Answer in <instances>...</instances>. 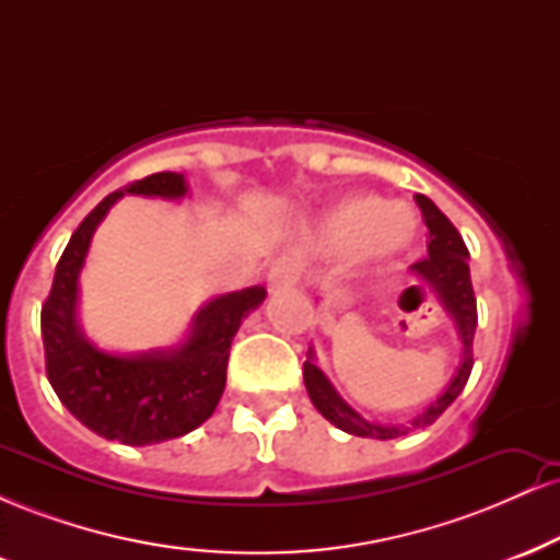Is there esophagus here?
Masks as SVG:
<instances>
[{"label": "esophagus", "mask_w": 560, "mask_h": 560, "mask_svg": "<svg viewBox=\"0 0 560 560\" xmlns=\"http://www.w3.org/2000/svg\"><path fill=\"white\" fill-rule=\"evenodd\" d=\"M300 273H302V262L287 255V258H279L271 266V271H268V284H271V289H287L298 284Z\"/></svg>", "instance_id": "obj_1"}]
</instances>
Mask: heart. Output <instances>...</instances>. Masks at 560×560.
<instances>
[{"instance_id":"obj_1","label":"heart","mask_w":560,"mask_h":560,"mask_svg":"<svg viewBox=\"0 0 560 560\" xmlns=\"http://www.w3.org/2000/svg\"><path fill=\"white\" fill-rule=\"evenodd\" d=\"M416 221L405 205H384L374 195H350L334 202L318 223L329 249H358L369 258L395 255L413 240Z\"/></svg>"}]
</instances>
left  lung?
I'll list each match as a JSON object with an SVG mask.
<instances>
[{
	"label": "left lung",
	"instance_id": "left-lung-1",
	"mask_svg": "<svg viewBox=\"0 0 560 560\" xmlns=\"http://www.w3.org/2000/svg\"><path fill=\"white\" fill-rule=\"evenodd\" d=\"M416 205L421 208V218L423 223H427L429 255L410 266V271L416 273L419 284L408 289H423V292H427V289H434V292L440 294L442 305H445L450 316L455 318L460 339H464V363H460L458 376H455L453 382H450V387L442 392L440 400H434L421 416H416V419L410 421V427H402V423L400 427H382V423H371L365 421L361 413H355V410L334 392L331 384L326 382V376L313 365L311 358H307L305 365H302L307 395H311L318 413L347 434L371 436V440H397V436L410 432V429L432 427L450 405H453L455 397L464 392L468 376H471L474 331H477V298H474L471 273H468V249L464 244V236L458 234V229L450 223V218L436 208L432 199L416 195ZM408 289H405V292H408Z\"/></svg>",
	"mask_w": 560,
	"mask_h": 560
}]
</instances>
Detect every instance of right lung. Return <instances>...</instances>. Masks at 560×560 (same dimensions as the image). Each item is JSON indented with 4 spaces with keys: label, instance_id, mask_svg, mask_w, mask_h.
Segmentation results:
<instances>
[{
    "label": "right lung",
    "instance_id": "add662e5",
    "mask_svg": "<svg viewBox=\"0 0 560 560\" xmlns=\"http://www.w3.org/2000/svg\"><path fill=\"white\" fill-rule=\"evenodd\" d=\"M124 195L182 197L186 184L182 173H152L107 195L83 218L42 305L44 361L57 397L83 427L124 445H152L189 434L213 416L226 387L231 339L242 318L266 298V289H242L208 302L197 313L189 342L176 352L124 358L96 350L75 324L79 271L96 223Z\"/></svg>",
    "mask_w": 560,
    "mask_h": 560
}]
</instances>
